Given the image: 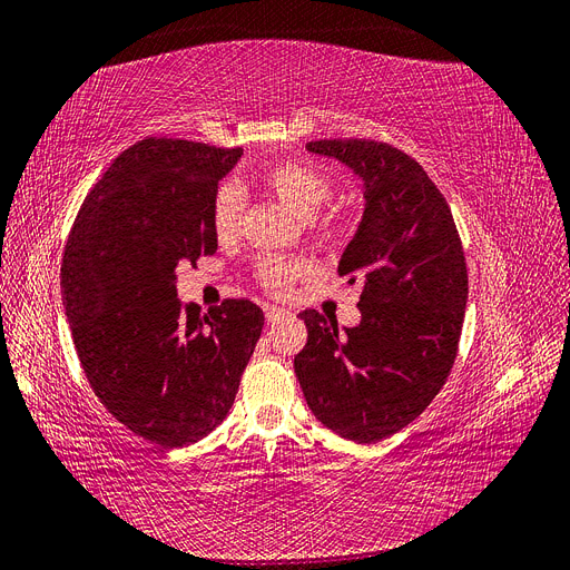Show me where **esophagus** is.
I'll list each match as a JSON object with an SVG mask.
<instances>
[{"label": "esophagus", "instance_id": "esophagus-1", "mask_svg": "<svg viewBox=\"0 0 570 570\" xmlns=\"http://www.w3.org/2000/svg\"><path fill=\"white\" fill-rule=\"evenodd\" d=\"M284 314H288V312H286V309H282V307L265 305V320H267V322H277L279 317H284Z\"/></svg>", "mask_w": 570, "mask_h": 570}]
</instances>
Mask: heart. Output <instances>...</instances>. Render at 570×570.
I'll use <instances>...</instances> for the list:
<instances>
[{
  "label": "heart",
  "instance_id": "b5f03b06",
  "mask_svg": "<svg viewBox=\"0 0 570 570\" xmlns=\"http://www.w3.org/2000/svg\"><path fill=\"white\" fill-rule=\"evenodd\" d=\"M258 187L272 199L286 206L301 220H312L331 197L328 178L301 161H282L269 166L258 178ZM242 197L232 185L220 187L214 204V229L218 239H232L239 229ZM307 272V265L288 258H265L258 267V277L269 291H286Z\"/></svg>",
  "mask_w": 570,
  "mask_h": 570
}]
</instances>
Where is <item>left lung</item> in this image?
I'll use <instances>...</instances> for the list:
<instances>
[{"label": "left lung", "mask_w": 570, "mask_h": 570, "mask_svg": "<svg viewBox=\"0 0 570 570\" xmlns=\"http://www.w3.org/2000/svg\"><path fill=\"white\" fill-rule=\"evenodd\" d=\"M360 178L362 220L338 263L362 286L360 326L305 309L298 383L314 417L373 444L423 413L451 373L468 307V265L451 208L415 159L385 142L314 140Z\"/></svg>", "instance_id": "8db88e82"}]
</instances>
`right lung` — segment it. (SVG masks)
I'll use <instances>...</instances> for the list:
<instances>
[{
	"label": "right lung",
	"instance_id": "add662e5",
	"mask_svg": "<svg viewBox=\"0 0 570 570\" xmlns=\"http://www.w3.org/2000/svg\"><path fill=\"white\" fill-rule=\"evenodd\" d=\"M242 150L145 138L83 199L60 267L66 317L94 392L161 449L216 430L265 324L250 301L178 298V265L214 256L218 183Z\"/></svg>",
	"mask_w": 570,
	"mask_h": 570
}]
</instances>
